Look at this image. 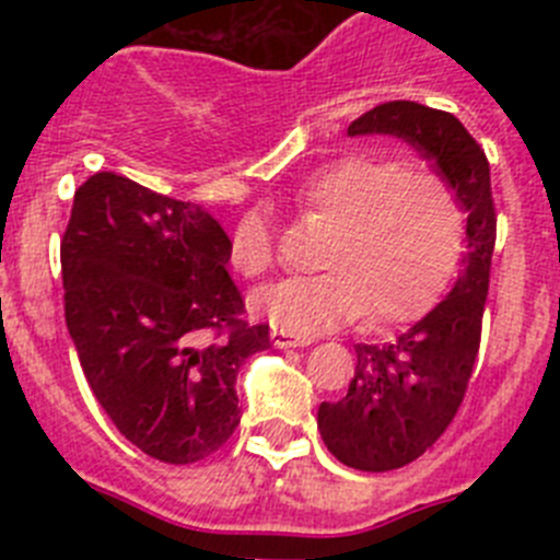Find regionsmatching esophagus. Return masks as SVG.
I'll return each instance as SVG.
<instances>
[{
    "label": "esophagus",
    "instance_id": "obj_1",
    "mask_svg": "<svg viewBox=\"0 0 560 560\" xmlns=\"http://www.w3.org/2000/svg\"><path fill=\"white\" fill-rule=\"evenodd\" d=\"M271 341H275L277 350L305 348V345H311V339H305V336H294L291 330H283V328H271Z\"/></svg>",
    "mask_w": 560,
    "mask_h": 560
}]
</instances>
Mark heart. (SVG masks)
<instances>
[{"label":"heart","instance_id":"1","mask_svg":"<svg viewBox=\"0 0 560 560\" xmlns=\"http://www.w3.org/2000/svg\"><path fill=\"white\" fill-rule=\"evenodd\" d=\"M303 210L334 224L319 266L252 296L257 314L291 334H323L370 311L373 325L412 319L434 303L459 255L463 210L440 173L375 153L336 160L305 182ZM275 232L264 212L232 230L230 260L244 277L275 266Z\"/></svg>","mask_w":560,"mask_h":560}]
</instances>
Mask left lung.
Here are the masks:
<instances>
[{
  "label": "left lung",
  "instance_id": "1",
  "mask_svg": "<svg viewBox=\"0 0 560 560\" xmlns=\"http://www.w3.org/2000/svg\"><path fill=\"white\" fill-rule=\"evenodd\" d=\"M364 133L409 142L454 187L465 212V255L454 289L395 341L355 345L348 395L323 400L316 412L325 446L339 463L393 471L427 452L463 404L482 334L497 212L485 151L454 114L389 101L348 126V137Z\"/></svg>",
  "mask_w": 560,
  "mask_h": 560
}]
</instances>
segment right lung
<instances>
[{"label": "right lung", "mask_w": 560, "mask_h": 560, "mask_svg": "<svg viewBox=\"0 0 560 560\" xmlns=\"http://www.w3.org/2000/svg\"><path fill=\"white\" fill-rule=\"evenodd\" d=\"M230 237L210 212L112 171L75 190L61 241L63 314L83 375L128 443L171 465L241 423L235 378L271 345L246 325Z\"/></svg>", "instance_id": "1"}]
</instances>
